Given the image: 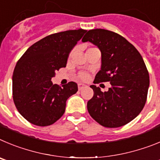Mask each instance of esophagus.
<instances>
[{
  "label": "esophagus",
  "instance_id": "34e87169",
  "mask_svg": "<svg viewBox=\"0 0 160 160\" xmlns=\"http://www.w3.org/2000/svg\"><path fill=\"white\" fill-rule=\"evenodd\" d=\"M85 86V84H83V83H78V89L79 90H81V89H83Z\"/></svg>",
  "mask_w": 160,
  "mask_h": 160
}]
</instances>
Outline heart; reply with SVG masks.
Wrapping results in <instances>:
<instances>
[{
	"instance_id": "b5f03b06",
	"label": "heart",
	"mask_w": 160,
	"mask_h": 160,
	"mask_svg": "<svg viewBox=\"0 0 160 160\" xmlns=\"http://www.w3.org/2000/svg\"><path fill=\"white\" fill-rule=\"evenodd\" d=\"M72 53H73V51L71 52L69 54V57H72ZM79 79H80V80H86L88 78V75L87 74V73H84V72H81L79 74L78 76Z\"/></svg>"
}]
</instances>
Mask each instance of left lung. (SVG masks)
<instances>
[{"instance_id": "1", "label": "left lung", "mask_w": 160, "mask_h": 160, "mask_svg": "<svg viewBox=\"0 0 160 160\" xmlns=\"http://www.w3.org/2000/svg\"><path fill=\"white\" fill-rule=\"evenodd\" d=\"M82 41L92 43L101 52V69L94 83L109 81L112 85L104 92L90 86L94 95L88 102L89 114L106 128L128 123L143 110L150 83L140 53L124 37L102 28L88 31Z\"/></svg>"}]
</instances>
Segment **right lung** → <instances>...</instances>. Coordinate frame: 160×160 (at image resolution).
Wrapping results in <instances>:
<instances>
[{"label":"right lung","instance_id":"obj_1","mask_svg":"<svg viewBox=\"0 0 160 160\" xmlns=\"http://www.w3.org/2000/svg\"><path fill=\"white\" fill-rule=\"evenodd\" d=\"M87 30H68L37 41L17 61L12 75V98L20 114L37 126H48L65 112L66 101L78 86L53 84L55 72L66 67L68 55Z\"/></svg>","mask_w":160,"mask_h":160}]
</instances>
